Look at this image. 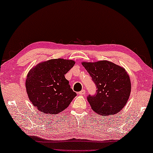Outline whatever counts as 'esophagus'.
<instances>
[{
    "mask_svg": "<svg viewBox=\"0 0 153 153\" xmlns=\"http://www.w3.org/2000/svg\"><path fill=\"white\" fill-rule=\"evenodd\" d=\"M85 93H86V92H85V90L82 89V90H81V91H79L78 94H79V95H85Z\"/></svg>",
    "mask_w": 153,
    "mask_h": 153,
    "instance_id": "obj_1",
    "label": "esophagus"
}]
</instances>
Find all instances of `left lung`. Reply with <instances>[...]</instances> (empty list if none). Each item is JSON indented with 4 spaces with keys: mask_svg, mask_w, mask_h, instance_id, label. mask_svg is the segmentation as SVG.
<instances>
[{
    "mask_svg": "<svg viewBox=\"0 0 153 153\" xmlns=\"http://www.w3.org/2000/svg\"><path fill=\"white\" fill-rule=\"evenodd\" d=\"M82 64L96 86V94L87 97L92 110L102 116L118 113L126 106L131 92V81L126 70L106 60Z\"/></svg>",
    "mask_w": 153,
    "mask_h": 153,
    "instance_id": "1",
    "label": "left lung"
}]
</instances>
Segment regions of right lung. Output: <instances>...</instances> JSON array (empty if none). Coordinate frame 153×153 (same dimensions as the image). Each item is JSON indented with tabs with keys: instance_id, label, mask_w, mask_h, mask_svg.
<instances>
[{
	"instance_id": "1",
	"label": "right lung",
	"mask_w": 153,
	"mask_h": 153,
	"mask_svg": "<svg viewBox=\"0 0 153 153\" xmlns=\"http://www.w3.org/2000/svg\"><path fill=\"white\" fill-rule=\"evenodd\" d=\"M74 64L73 60L49 59L28 72L26 81L27 94L32 104L42 113H59L76 96L64 76Z\"/></svg>"
}]
</instances>
